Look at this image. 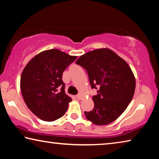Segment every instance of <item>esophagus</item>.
Returning a JSON list of instances; mask_svg holds the SVG:
<instances>
[{
    "label": "esophagus",
    "mask_w": 159,
    "mask_h": 159,
    "mask_svg": "<svg viewBox=\"0 0 159 159\" xmlns=\"http://www.w3.org/2000/svg\"><path fill=\"white\" fill-rule=\"evenodd\" d=\"M82 97H83V95H81V94H79V95H76V98L78 99H82Z\"/></svg>",
    "instance_id": "obj_1"
}]
</instances>
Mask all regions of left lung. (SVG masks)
<instances>
[{"instance_id":"1","label":"left lung","mask_w":159,"mask_h":159,"mask_svg":"<svg viewBox=\"0 0 159 159\" xmlns=\"http://www.w3.org/2000/svg\"><path fill=\"white\" fill-rule=\"evenodd\" d=\"M76 64L87 71L91 88L98 90V95L93 96V109L85 111L87 119L98 125L114 121L126 109L134 95L135 79L130 66L107 48L84 54Z\"/></svg>"}]
</instances>
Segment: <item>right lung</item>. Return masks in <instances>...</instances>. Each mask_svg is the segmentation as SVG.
<instances>
[{"mask_svg":"<svg viewBox=\"0 0 159 159\" xmlns=\"http://www.w3.org/2000/svg\"><path fill=\"white\" fill-rule=\"evenodd\" d=\"M77 57L57 49L40 52L29 61L20 79L26 106L40 119L54 121L63 116L71 98L66 95L62 74Z\"/></svg>","mask_w":159,"mask_h":159,"instance_id":"add662e5","label":"right lung"}]
</instances>
